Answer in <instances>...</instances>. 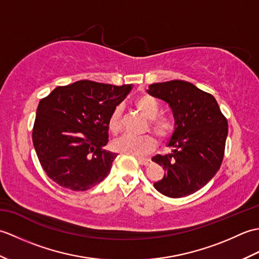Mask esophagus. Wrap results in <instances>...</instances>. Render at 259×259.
Instances as JSON below:
<instances>
[{
    "label": "esophagus",
    "instance_id": "esophagus-1",
    "mask_svg": "<svg viewBox=\"0 0 259 259\" xmlns=\"http://www.w3.org/2000/svg\"><path fill=\"white\" fill-rule=\"evenodd\" d=\"M137 159H138L139 163L140 164H144V166H148V164H150V162H151L150 159H147V158H140V157H138Z\"/></svg>",
    "mask_w": 259,
    "mask_h": 259
}]
</instances>
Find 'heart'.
<instances>
[{
    "label": "heart",
    "instance_id": "heart-1",
    "mask_svg": "<svg viewBox=\"0 0 259 259\" xmlns=\"http://www.w3.org/2000/svg\"><path fill=\"white\" fill-rule=\"evenodd\" d=\"M136 108L149 119V128L159 140H167L172 135L175 129L174 121L168 117H157L159 113V103L155 98L149 95H144L137 99ZM109 129L112 134H119L122 129L121 123V107L113 109L109 118ZM156 147V141L149 135L136 137L124 135L113 142V148L119 152L129 153L136 157H144L151 152Z\"/></svg>",
    "mask_w": 259,
    "mask_h": 259
}]
</instances>
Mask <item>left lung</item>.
Returning <instances> with one entry per match:
<instances>
[{
    "instance_id": "obj_1",
    "label": "left lung",
    "mask_w": 259,
    "mask_h": 259,
    "mask_svg": "<svg viewBox=\"0 0 259 259\" xmlns=\"http://www.w3.org/2000/svg\"><path fill=\"white\" fill-rule=\"evenodd\" d=\"M147 92L168 103L175 119L167 144L171 151L152 158L166 172L153 187L170 198L189 196L206 186L221 168L228 135L227 119L216 99L190 82L153 83Z\"/></svg>"
}]
</instances>
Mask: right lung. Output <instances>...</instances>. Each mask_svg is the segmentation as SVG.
I'll return each instance as SVG.
<instances>
[{
	"label": "right lung",
	"instance_id": "add662e5",
	"mask_svg": "<svg viewBox=\"0 0 259 259\" xmlns=\"http://www.w3.org/2000/svg\"><path fill=\"white\" fill-rule=\"evenodd\" d=\"M131 89L133 84L81 80L42 99L32 139L49 178L63 188L84 191L107 177L118 156L102 149L109 141V118Z\"/></svg>",
	"mask_w": 259,
	"mask_h": 259
}]
</instances>
